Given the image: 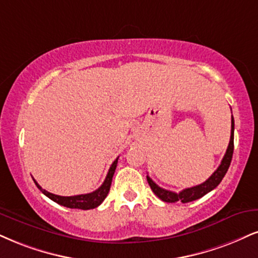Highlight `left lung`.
Wrapping results in <instances>:
<instances>
[{"label": "left lung", "instance_id": "obj_1", "mask_svg": "<svg viewBox=\"0 0 258 258\" xmlns=\"http://www.w3.org/2000/svg\"><path fill=\"white\" fill-rule=\"evenodd\" d=\"M233 139H234V119H233V116H232L231 139H230V144H228L226 153H225L224 158H222L221 160V164L219 165V167L214 171V173H213L212 176L206 180V182L200 184V185L187 187V189H184L180 192L177 194V192L170 191V190H165L163 187L157 185V184L151 179V177L147 176V182L149 184V186H151V189L153 190L155 195H157L159 199L164 202L187 203V202L195 201L197 199H201V197L205 196L206 194H208L209 191H212L213 189H215V187L220 184L222 178L225 177V174H226L228 167H230L232 155H233V148H234Z\"/></svg>", "mask_w": 258, "mask_h": 258}]
</instances>
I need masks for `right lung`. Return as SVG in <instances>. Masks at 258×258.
<instances>
[{"instance_id":"right-lung-1","label":"right lung","mask_w":258,"mask_h":258,"mask_svg":"<svg viewBox=\"0 0 258 258\" xmlns=\"http://www.w3.org/2000/svg\"><path fill=\"white\" fill-rule=\"evenodd\" d=\"M117 163H118V158H117L112 163V165H111L104 183L101 184L95 191L90 192V194H84V195H76V196L55 195V194H51L46 191V190H44L43 187L36 182V180H34V183H36L38 189H39L44 195L49 197L50 200H52L53 202L58 203V205H61L63 207H67V208L84 209V211H87V209H93V208H97L98 206H100L101 202L105 200V197L107 196V194L110 191V186H111V182H112L114 171H116Z\"/></svg>"}]
</instances>
